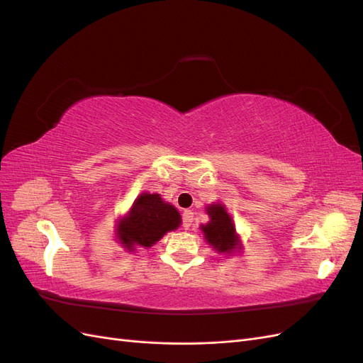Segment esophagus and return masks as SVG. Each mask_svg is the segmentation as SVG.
<instances>
[{
    "mask_svg": "<svg viewBox=\"0 0 363 363\" xmlns=\"http://www.w3.org/2000/svg\"><path fill=\"white\" fill-rule=\"evenodd\" d=\"M194 223V212L192 211H184L183 212V227L188 230Z\"/></svg>",
    "mask_w": 363,
    "mask_h": 363,
    "instance_id": "34e87169",
    "label": "esophagus"
}]
</instances>
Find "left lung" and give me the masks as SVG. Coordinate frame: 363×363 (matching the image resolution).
I'll return each mask as SVG.
<instances>
[{"label": "left lung", "mask_w": 363, "mask_h": 363, "mask_svg": "<svg viewBox=\"0 0 363 363\" xmlns=\"http://www.w3.org/2000/svg\"><path fill=\"white\" fill-rule=\"evenodd\" d=\"M207 215L211 218L206 225H201L204 238L208 245L219 252H225L230 255L235 250L240 248L239 236L236 235V228L233 224V219L225 211L223 204H211L207 206Z\"/></svg>", "instance_id": "1"}]
</instances>
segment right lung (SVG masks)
I'll list each match as a JSON object with an SVG mask.
<instances>
[{
	"mask_svg": "<svg viewBox=\"0 0 363 363\" xmlns=\"http://www.w3.org/2000/svg\"><path fill=\"white\" fill-rule=\"evenodd\" d=\"M182 224V216L159 194H140L130 212L116 225V239L128 251L136 247L150 248L171 230Z\"/></svg>",
	"mask_w": 363,
	"mask_h": 363,
	"instance_id": "obj_1",
	"label": "right lung"
}]
</instances>
